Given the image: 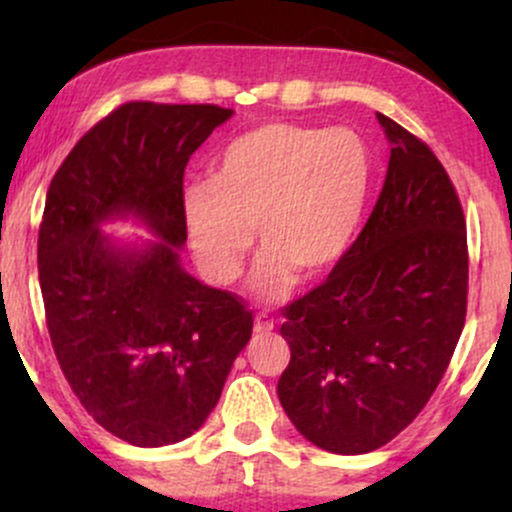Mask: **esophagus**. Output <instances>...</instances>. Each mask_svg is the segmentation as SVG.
I'll return each mask as SVG.
<instances>
[{"label":"esophagus","mask_w":512,"mask_h":512,"mask_svg":"<svg viewBox=\"0 0 512 512\" xmlns=\"http://www.w3.org/2000/svg\"><path fill=\"white\" fill-rule=\"evenodd\" d=\"M274 330V317L269 313H257L255 315V332L257 334H267Z\"/></svg>","instance_id":"obj_1"}]
</instances>
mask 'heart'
Wrapping results in <instances>:
<instances>
[{
    "mask_svg": "<svg viewBox=\"0 0 512 512\" xmlns=\"http://www.w3.org/2000/svg\"><path fill=\"white\" fill-rule=\"evenodd\" d=\"M373 156L354 129L272 122L221 151L211 182L182 197L187 243L204 274L231 284L257 236L264 255L252 284L284 296L298 272L322 276L354 243L366 211Z\"/></svg>",
    "mask_w": 512,
    "mask_h": 512,
    "instance_id": "1",
    "label": "heart"
}]
</instances>
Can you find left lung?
Listing matches in <instances>:
<instances>
[{
    "label": "left lung",
    "mask_w": 512,
    "mask_h": 512,
    "mask_svg": "<svg viewBox=\"0 0 512 512\" xmlns=\"http://www.w3.org/2000/svg\"><path fill=\"white\" fill-rule=\"evenodd\" d=\"M390 163L373 214L322 284L281 308L279 402L310 443L363 455L426 407L467 317V223L448 170L378 113Z\"/></svg>",
    "instance_id": "obj_1"
}]
</instances>
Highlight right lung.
Returning a JSON list of instances; mask_svg holds the SVG:
<instances>
[{
	"label": "right lung",
	"mask_w": 512,
	"mask_h": 512,
	"mask_svg": "<svg viewBox=\"0 0 512 512\" xmlns=\"http://www.w3.org/2000/svg\"><path fill=\"white\" fill-rule=\"evenodd\" d=\"M233 110L129 101L57 168L38 233L50 342L69 387L105 431L139 448L178 443L207 421L252 337L236 293L182 272V178ZM134 210L164 240L139 256L97 223Z\"/></svg>",
	"instance_id": "obj_1"
}]
</instances>
